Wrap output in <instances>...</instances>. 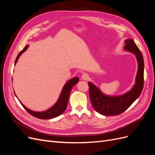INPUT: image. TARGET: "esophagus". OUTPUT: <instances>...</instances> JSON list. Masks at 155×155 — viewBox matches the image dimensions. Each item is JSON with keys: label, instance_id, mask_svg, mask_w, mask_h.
I'll return each mask as SVG.
<instances>
[{"label": "esophagus", "instance_id": "obj_1", "mask_svg": "<svg viewBox=\"0 0 155 155\" xmlns=\"http://www.w3.org/2000/svg\"><path fill=\"white\" fill-rule=\"evenodd\" d=\"M88 78V74H86V73H84V74H82V76H81V79H83V80H87Z\"/></svg>", "mask_w": 155, "mask_h": 155}]
</instances>
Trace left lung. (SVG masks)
Here are the masks:
<instances>
[{"label":"left lung","mask_w":155,"mask_h":155,"mask_svg":"<svg viewBox=\"0 0 155 155\" xmlns=\"http://www.w3.org/2000/svg\"><path fill=\"white\" fill-rule=\"evenodd\" d=\"M124 50L135 55L138 62V71L135 84L131 90L123 95L110 96L103 94L91 82H88L89 96L92 105L100 114L104 116L119 115L126 110L138 98L143 87L144 61L143 55L132 39L125 41Z\"/></svg>","instance_id":"1"}]
</instances>
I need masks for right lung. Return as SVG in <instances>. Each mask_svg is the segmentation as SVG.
Segmentation results:
<instances>
[{
  "instance_id": "add662e5",
  "label": "right lung",
  "mask_w": 155,
  "mask_h": 155,
  "mask_svg": "<svg viewBox=\"0 0 155 155\" xmlns=\"http://www.w3.org/2000/svg\"><path fill=\"white\" fill-rule=\"evenodd\" d=\"M28 47V45L26 46L25 48L22 51H21L19 54H18L17 57L15 59V65L16 64L18 58H19L20 56L21 55V54L23 52H25V51L27 50ZM78 81H79V78L76 77V78H72L71 79H70L69 81H68L66 83H65V85H64L62 89V91L60 94L59 97L58 98L57 102H56L51 108H50L49 109L46 110H45L43 112L33 111L30 110L29 109H28V108L23 105L21 101L20 103L22 105V107L25 108V109L28 112V113H30L33 116L35 117V118H39V119H43V120L55 118V117H58L61 114H63L64 112V110H66L70 92H71V90L73 88V87L76 85Z\"/></svg>"
}]
</instances>
